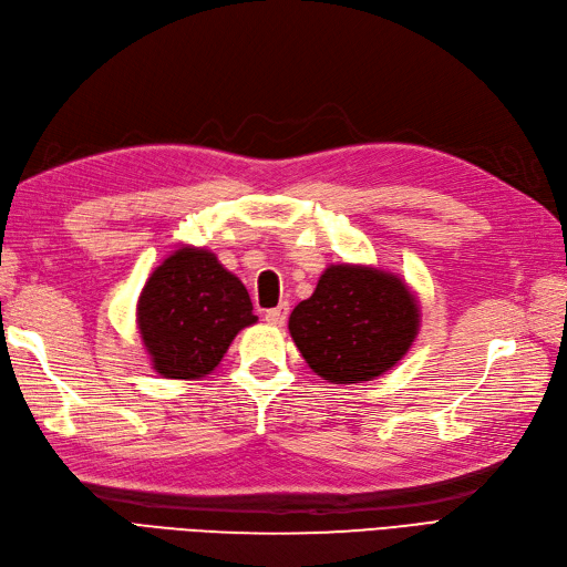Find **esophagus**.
Listing matches in <instances>:
<instances>
[{
    "mask_svg": "<svg viewBox=\"0 0 567 567\" xmlns=\"http://www.w3.org/2000/svg\"><path fill=\"white\" fill-rule=\"evenodd\" d=\"M286 318H288V303L276 306V308L267 310V316H264V320H267V322L274 324V327H284Z\"/></svg>",
    "mask_w": 567,
    "mask_h": 567,
    "instance_id": "obj_1",
    "label": "esophagus"
}]
</instances>
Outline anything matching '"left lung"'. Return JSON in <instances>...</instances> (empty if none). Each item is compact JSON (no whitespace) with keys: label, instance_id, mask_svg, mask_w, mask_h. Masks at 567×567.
<instances>
[{"label":"left lung","instance_id":"8db88e82","mask_svg":"<svg viewBox=\"0 0 567 567\" xmlns=\"http://www.w3.org/2000/svg\"><path fill=\"white\" fill-rule=\"evenodd\" d=\"M422 310L405 279L371 264H330L288 318L308 367L327 383H363L390 371L420 334Z\"/></svg>","mask_w":567,"mask_h":567}]
</instances>
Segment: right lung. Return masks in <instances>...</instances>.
<instances>
[{
	"label": "right lung",
	"instance_id": "right-lung-1",
	"mask_svg": "<svg viewBox=\"0 0 567 567\" xmlns=\"http://www.w3.org/2000/svg\"><path fill=\"white\" fill-rule=\"evenodd\" d=\"M255 322L245 284L194 245H179L150 271L135 306L150 367L174 381L216 371L237 332Z\"/></svg>",
	"mask_w": 567,
	"mask_h": 567
}]
</instances>
